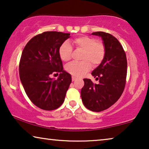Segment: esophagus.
<instances>
[{"mask_svg":"<svg viewBox=\"0 0 149 149\" xmlns=\"http://www.w3.org/2000/svg\"><path fill=\"white\" fill-rule=\"evenodd\" d=\"M76 79H77L76 77H72V81H76Z\"/></svg>","mask_w":149,"mask_h":149,"instance_id":"1","label":"esophagus"}]
</instances>
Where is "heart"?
Returning <instances> with one entry per match:
<instances>
[{
  "label": "heart",
  "mask_w": 149,
  "mask_h": 149,
  "mask_svg": "<svg viewBox=\"0 0 149 149\" xmlns=\"http://www.w3.org/2000/svg\"><path fill=\"white\" fill-rule=\"evenodd\" d=\"M73 42L77 48L83 51V61L81 62H71L66 65L65 69L70 74L79 77L90 70L91 63L93 66H97L102 62L105 56V47L102 42L96 41L95 38L87 36L74 38ZM72 50V47L68 41L63 42L59 49L61 60L64 62L70 60Z\"/></svg>",
  "instance_id": "b5f03b06"
}]
</instances>
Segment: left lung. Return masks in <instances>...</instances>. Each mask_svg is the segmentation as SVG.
<instances>
[{
  "label": "left lung",
  "instance_id": "8db88e82",
  "mask_svg": "<svg viewBox=\"0 0 149 149\" xmlns=\"http://www.w3.org/2000/svg\"><path fill=\"white\" fill-rule=\"evenodd\" d=\"M91 34L102 38L105 56L91 72L99 83L93 84L91 79H83L85 84L81 95L87 109L100 112L113 105L123 93L127 76V59L123 47L115 36L104 32Z\"/></svg>",
  "mask_w": 149,
  "mask_h": 149
}]
</instances>
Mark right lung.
Returning a JSON list of instances; mask_svg holds the SVG:
<instances>
[{"instance_id": "right-lung-1", "label": "right lung", "mask_w": 149, "mask_h": 149, "mask_svg": "<svg viewBox=\"0 0 149 149\" xmlns=\"http://www.w3.org/2000/svg\"><path fill=\"white\" fill-rule=\"evenodd\" d=\"M70 34L42 32L30 39L22 52L20 81L32 102L42 110L52 111L60 107L72 82L71 75L63 70L59 55L60 47L70 37ZM55 72L60 73L57 80L50 77Z\"/></svg>"}]
</instances>
